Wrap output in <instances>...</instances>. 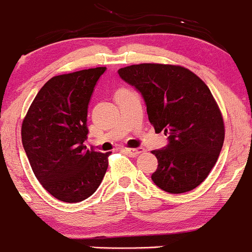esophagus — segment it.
Segmentation results:
<instances>
[{"instance_id": "esophagus-1", "label": "esophagus", "mask_w": 252, "mask_h": 252, "mask_svg": "<svg viewBox=\"0 0 252 252\" xmlns=\"http://www.w3.org/2000/svg\"><path fill=\"white\" fill-rule=\"evenodd\" d=\"M126 152L129 153V155L137 156V155L142 154V153L144 152V149L142 148V147H138V148H129V149H126Z\"/></svg>"}]
</instances>
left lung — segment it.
I'll return each instance as SVG.
<instances>
[{"label": "left lung", "mask_w": 252, "mask_h": 252, "mask_svg": "<svg viewBox=\"0 0 252 252\" xmlns=\"http://www.w3.org/2000/svg\"><path fill=\"white\" fill-rule=\"evenodd\" d=\"M140 92L156 132L168 143L153 150L158 169L152 180L173 194L198 187L213 168L224 143V122L210 89L181 66L140 63L118 70Z\"/></svg>", "instance_id": "1"}]
</instances>
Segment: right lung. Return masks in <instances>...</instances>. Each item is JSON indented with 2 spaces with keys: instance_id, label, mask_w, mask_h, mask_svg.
Returning <instances> with one entry per match:
<instances>
[{
  "instance_id": "add662e5",
  "label": "right lung",
  "mask_w": 252,
  "mask_h": 252,
  "mask_svg": "<svg viewBox=\"0 0 252 252\" xmlns=\"http://www.w3.org/2000/svg\"><path fill=\"white\" fill-rule=\"evenodd\" d=\"M106 67L51 78L37 92L24 123L22 146L42 187L63 202H80L96 192L111 152L84 146L88 108Z\"/></svg>"
}]
</instances>
